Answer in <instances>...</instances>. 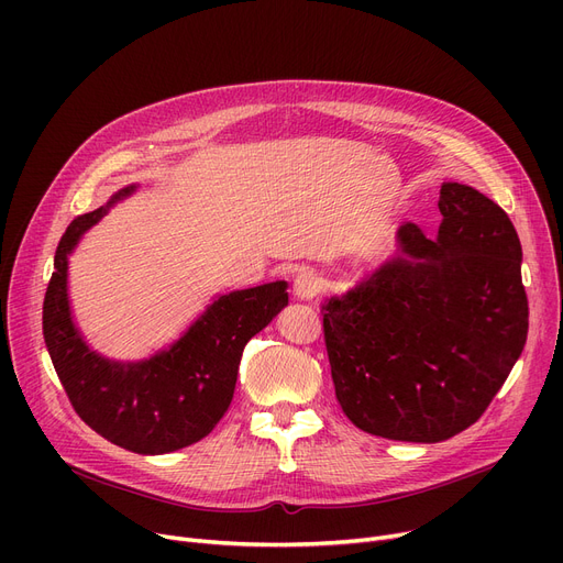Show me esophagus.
<instances>
[{"instance_id": "34e87169", "label": "esophagus", "mask_w": 563, "mask_h": 563, "mask_svg": "<svg viewBox=\"0 0 563 563\" xmlns=\"http://www.w3.org/2000/svg\"><path fill=\"white\" fill-rule=\"evenodd\" d=\"M321 291V278L312 269H301L294 276V297L301 301H312Z\"/></svg>"}]
</instances>
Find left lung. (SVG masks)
Instances as JSON below:
<instances>
[{"label": "left lung", "mask_w": 563, "mask_h": 563, "mask_svg": "<svg viewBox=\"0 0 563 563\" xmlns=\"http://www.w3.org/2000/svg\"><path fill=\"white\" fill-rule=\"evenodd\" d=\"M438 236L404 223L399 249L342 297L321 303L344 416L406 442L475 424L520 358L529 308L518 232L497 202L442 183Z\"/></svg>", "instance_id": "obj_1"}]
</instances>
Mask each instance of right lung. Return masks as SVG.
I'll return each mask as SVG.
<instances>
[{
    "label": "right lung",
    "mask_w": 563,
    "mask_h": 563,
    "mask_svg": "<svg viewBox=\"0 0 563 563\" xmlns=\"http://www.w3.org/2000/svg\"><path fill=\"white\" fill-rule=\"evenodd\" d=\"M134 191L136 185L123 187L68 225L45 291L43 335L58 380L88 427L123 450L168 454L194 445L225 416L244 346L287 306V283L219 294L180 340L145 361L100 356L75 327L68 257L84 232Z\"/></svg>",
    "instance_id": "1"
}]
</instances>
